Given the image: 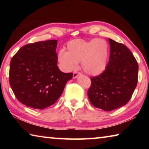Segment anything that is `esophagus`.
I'll return each instance as SVG.
<instances>
[{
    "label": "esophagus",
    "instance_id": "34e87169",
    "mask_svg": "<svg viewBox=\"0 0 149 149\" xmlns=\"http://www.w3.org/2000/svg\"><path fill=\"white\" fill-rule=\"evenodd\" d=\"M80 74V73H77V72H74V74H73V78L74 79H75V78H77L78 75Z\"/></svg>",
    "mask_w": 149,
    "mask_h": 149
}]
</instances>
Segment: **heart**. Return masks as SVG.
<instances>
[{"instance_id": "obj_1", "label": "heart", "mask_w": 149, "mask_h": 149, "mask_svg": "<svg viewBox=\"0 0 149 149\" xmlns=\"http://www.w3.org/2000/svg\"><path fill=\"white\" fill-rule=\"evenodd\" d=\"M109 47L102 39L91 41L74 39L66 45V51H61L58 60L65 71L76 69L78 63L81 62L84 71L90 75H99L104 71L107 65Z\"/></svg>"}]
</instances>
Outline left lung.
I'll list each match as a JSON object with an SVG mask.
<instances>
[{
	"label": "left lung",
	"instance_id": "obj_1",
	"mask_svg": "<svg viewBox=\"0 0 149 149\" xmlns=\"http://www.w3.org/2000/svg\"><path fill=\"white\" fill-rule=\"evenodd\" d=\"M110 58L101 74L91 78L87 95L92 105L105 111L122 107L129 102L136 88L139 65L124 45L108 39Z\"/></svg>",
	"mask_w": 149,
	"mask_h": 149
}]
</instances>
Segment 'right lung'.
Wrapping results in <instances>:
<instances>
[{"instance_id":"obj_1","label":"right lung","mask_w":149,"mask_h":149,"mask_svg":"<svg viewBox=\"0 0 149 149\" xmlns=\"http://www.w3.org/2000/svg\"><path fill=\"white\" fill-rule=\"evenodd\" d=\"M56 40L27 44L12 58L10 85L22 104L42 110L56 102L72 73L62 72L57 66Z\"/></svg>"}]
</instances>
